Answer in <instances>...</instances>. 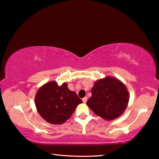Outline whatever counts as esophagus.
I'll return each instance as SVG.
<instances>
[{
	"instance_id": "1",
	"label": "esophagus",
	"mask_w": 159,
	"mask_h": 159,
	"mask_svg": "<svg viewBox=\"0 0 159 159\" xmlns=\"http://www.w3.org/2000/svg\"><path fill=\"white\" fill-rule=\"evenodd\" d=\"M82 100H83V102H84V103H86V102H87V100H88V98H83L82 99Z\"/></svg>"
}]
</instances>
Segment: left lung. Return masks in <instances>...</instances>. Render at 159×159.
<instances>
[{
	"mask_svg": "<svg viewBox=\"0 0 159 159\" xmlns=\"http://www.w3.org/2000/svg\"><path fill=\"white\" fill-rule=\"evenodd\" d=\"M91 93L92 96L86 104L96 115L105 120L119 117L127 107L130 98L125 85L111 76L97 80Z\"/></svg>",
	"mask_w": 159,
	"mask_h": 159,
	"instance_id": "obj_1",
	"label": "left lung"
}]
</instances>
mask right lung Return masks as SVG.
<instances>
[{"instance_id":"right-lung-1","label":"right lung","mask_w":159,"mask_h":159,"mask_svg":"<svg viewBox=\"0 0 159 159\" xmlns=\"http://www.w3.org/2000/svg\"><path fill=\"white\" fill-rule=\"evenodd\" d=\"M82 102L76 93L69 89L66 83L61 85H58L55 81L45 83L39 88L35 97L38 112L52 124H62Z\"/></svg>"}]
</instances>
